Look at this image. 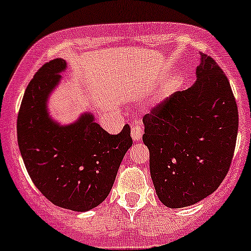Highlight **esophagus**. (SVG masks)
Instances as JSON below:
<instances>
[{"mask_svg": "<svg viewBox=\"0 0 251 251\" xmlns=\"http://www.w3.org/2000/svg\"><path fill=\"white\" fill-rule=\"evenodd\" d=\"M142 135H143V127H142L141 124H132L131 125V136H132V140L135 142H138L141 140Z\"/></svg>", "mask_w": 251, "mask_h": 251, "instance_id": "obj_1", "label": "esophagus"}]
</instances>
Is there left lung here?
<instances>
[{"label": "left lung", "instance_id": "1", "mask_svg": "<svg viewBox=\"0 0 251 251\" xmlns=\"http://www.w3.org/2000/svg\"><path fill=\"white\" fill-rule=\"evenodd\" d=\"M197 81L143 118V142L159 201L171 209L214 193L228 173L238 133V108L228 78L201 53Z\"/></svg>", "mask_w": 251, "mask_h": 251}]
</instances>
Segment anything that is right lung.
I'll return each instance as SVG.
<instances>
[{"label": "right lung", "mask_w": 251, "mask_h": 251, "mask_svg": "<svg viewBox=\"0 0 251 251\" xmlns=\"http://www.w3.org/2000/svg\"><path fill=\"white\" fill-rule=\"evenodd\" d=\"M65 70L67 62L57 58L30 81L18 114V146L30 178L48 201L83 212L110 193L132 138L128 125L109 135L90 111L68 125L52 119L47 103Z\"/></svg>", "instance_id": "add662e5"}]
</instances>
